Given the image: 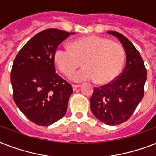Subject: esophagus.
<instances>
[{
    "label": "esophagus",
    "instance_id": "obj_1",
    "mask_svg": "<svg viewBox=\"0 0 156 156\" xmlns=\"http://www.w3.org/2000/svg\"><path fill=\"white\" fill-rule=\"evenodd\" d=\"M79 87H80V85H75V84H73V85H72V88H73V90H77Z\"/></svg>",
    "mask_w": 156,
    "mask_h": 156
}]
</instances>
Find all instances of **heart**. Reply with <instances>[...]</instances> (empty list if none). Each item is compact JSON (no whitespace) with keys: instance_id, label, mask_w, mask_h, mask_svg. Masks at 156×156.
Wrapping results in <instances>:
<instances>
[{"instance_id":"heart-1","label":"heart","mask_w":156,"mask_h":156,"mask_svg":"<svg viewBox=\"0 0 156 156\" xmlns=\"http://www.w3.org/2000/svg\"><path fill=\"white\" fill-rule=\"evenodd\" d=\"M123 47L106 38L87 36L72 43L71 46H61L55 52V62L64 74H69L81 66L84 67L73 72L69 78L73 82L96 79V83L106 84L121 73L125 63Z\"/></svg>"}]
</instances>
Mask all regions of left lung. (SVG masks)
Listing matches in <instances>:
<instances>
[{"mask_svg": "<svg viewBox=\"0 0 156 156\" xmlns=\"http://www.w3.org/2000/svg\"><path fill=\"white\" fill-rule=\"evenodd\" d=\"M116 36L126 55L123 72L107 85L95 87L90 99V110L103 123L116 126L128 120L143 98L147 69L138 51L121 33L108 31Z\"/></svg>", "mask_w": 156, "mask_h": 156, "instance_id": "1", "label": "left lung"}]
</instances>
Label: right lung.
<instances>
[{
	"mask_svg": "<svg viewBox=\"0 0 156 156\" xmlns=\"http://www.w3.org/2000/svg\"><path fill=\"white\" fill-rule=\"evenodd\" d=\"M74 33L47 29L33 36L18 52L10 80L13 100L33 123L48 126L62 118L72 87L56 73L55 52L58 45Z\"/></svg>",
	"mask_w": 156,
	"mask_h": 156,
	"instance_id": "obj_1",
	"label": "right lung"
}]
</instances>
